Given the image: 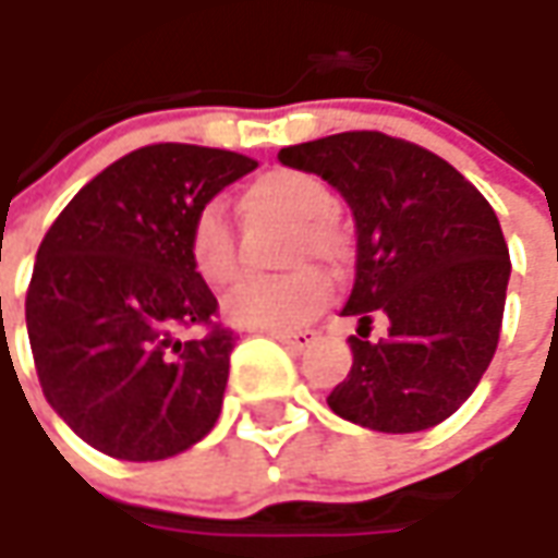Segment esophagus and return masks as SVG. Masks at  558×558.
I'll list each match as a JSON object with an SVG mask.
<instances>
[{
    "label": "esophagus",
    "instance_id": "1",
    "mask_svg": "<svg viewBox=\"0 0 558 558\" xmlns=\"http://www.w3.org/2000/svg\"><path fill=\"white\" fill-rule=\"evenodd\" d=\"M272 338L282 341V344H289L291 351H304V348H311L316 332L313 329H294V332H272Z\"/></svg>",
    "mask_w": 558,
    "mask_h": 558
}]
</instances>
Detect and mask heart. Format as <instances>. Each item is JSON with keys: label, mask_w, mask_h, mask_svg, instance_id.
I'll return each mask as SVG.
<instances>
[{"label": "heart", "mask_w": 558, "mask_h": 558, "mask_svg": "<svg viewBox=\"0 0 558 558\" xmlns=\"http://www.w3.org/2000/svg\"><path fill=\"white\" fill-rule=\"evenodd\" d=\"M251 210L279 214L294 223L291 260L316 257L338 267L348 254V242L335 226V195L319 177L304 170H269L245 192ZM189 260L207 286H226L239 269L235 232L220 202H207L195 210L189 235ZM329 298V276L316 267H298L269 276H245L226 294V316L242 329H294L307 323Z\"/></svg>", "instance_id": "heart-1"}]
</instances>
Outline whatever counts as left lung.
Instances as JSON below:
<instances>
[{
	"label": "left lung",
	"mask_w": 558,
	"mask_h": 558,
	"mask_svg": "<svg viewBox=\"0 0 558 558\" xmlns=\"http://www.w3.org/2000/svg\"><path fill=\"white\" fill-rule=\"evenodd\" d=\"M279 161L335 185L356 220V279L341 313L360 329L332 413L388 435L453 416L504 326L509 247L494 207L435 151L378 130L289 145ZM375 315L389 332L369 342Z\"/></svg>",
	"instance_id": "8db88e82"
}]
</instances>
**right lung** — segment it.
I'll return each mask as SVG.
<instances>
[{
	"label": "right lung",
	"mask_w": 558,
	"mask_h": 558,
	"mask_svg": "<svg viewBox=\"0 0 558 558\" xmlns=\"http://www.w3.org/2000/svg\"><path fill=\"white\" fill-rule=\"evenodd\" d=\"M254 158L185 142L145 145L105 167L49 226L27 289L43 395L114 460L189 450L223 407L235 332L189 260V223ZM204 328L202 339H183Z\"/></svg>",
	"instance_id": "1"
}]
</instances>
